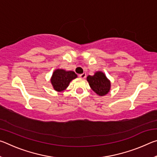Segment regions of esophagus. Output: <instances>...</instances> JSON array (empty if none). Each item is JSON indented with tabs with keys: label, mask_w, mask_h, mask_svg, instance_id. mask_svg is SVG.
I'll return each mask as SVG.
<instances>
[{
	"label": "esophagus",
	"mask_w": 157,
	"mask_h": 157,
	"mask_svg": "<svg viewBox=\"0 0 157 157\" xmlns=\"http://www.w3.org/2000/svg\"><path fill=\"white\" fill-rule=\"evenodd\" d=\"M79 78H84L85 77H86V73H82V74H79Z\"/></svg>",
	"instance_id": "34e87169"
}]
</instances>
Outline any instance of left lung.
Listing matches in <instances>:
<instances>
[{"instance_id":"left-lung-1","label":"left lung","mask_w":157,"mask_h":157,"mask_svg":"<svg viewBox=\"0 0 157 157\" xmlns=\"http://www.w3.org/2000/svg\"><path fill=\"white\" fill-rule=\"evenodd\" d=\"M90 86L93 91L98 95H105L108 94L110 90V82L106 78L105 74L102 72L95 73L94 76L89 75L87 77Z\"/></svg>"}]
</instances>
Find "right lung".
Here are the masks:
<instances>
[{
	"label": "right lung",
	"instance_id": "add662e5",
	"mask_svg": "<svg viewBox=\"0 0 157 157\" xmlns=\"http://www.w3.org/2000/svg\"><path fill=\"white\" fill-rule=\"evenodd\" d=\"M73 71H66L62 69H57L53 73L51 83L55 91H62L66 89L71 80L77 78Z\"/></svg>",
	"mask_w": 157,
	"mask_h": 157
}]
</instances>
